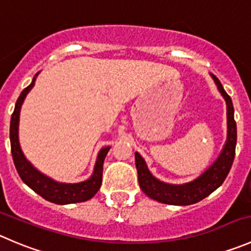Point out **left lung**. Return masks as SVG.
<instances>
[{"instance_id": "obj_1", "label": "left lung", "mask_w": 251, "mask_h": 251, "mask_svg": "<svg viewBox=\"0 0 251 251\" xmlns=\"http://www.w3.org/2000/svg\"><path fill=\"white\" fill-rule=\"evenodd\" d=\"M215 83L222 96L227 102V123L228 135L227 143L223 148L222 152L218 156L209 170L205 171L199 178L193 182L182 185L167 184L156 179L150 171L146 167L144 158L135 152V166L138 170V180L141 190L151 199L158 202L168 205H192L199 202L200 200L209 197L215 192L229 173L235 156V145H237V125L234 121V107H233L232 99L223 89L222 84L216 75H212Z\"/></svg>"}]
</instances>
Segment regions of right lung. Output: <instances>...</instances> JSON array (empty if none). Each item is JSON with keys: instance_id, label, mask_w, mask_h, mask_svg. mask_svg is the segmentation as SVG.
I'll use <instances>...</instances> for the list:
<instances>
[{"instance_id": "right-lung-1", "label": "right lung", "mask_w": 251, "mask_h": 251, "mask_svg": "<svg viewBox=\"0 0 251 251\" xmlns=\"http://www.w3.org/2000/svg\"><path fill=\"white\" fill-rule=\"evenodd\" d=\"M38 75V74H36ZM36 75L33 78V81L29 86H26L19 95L18 100L16 102L13 113L11 117V126H9V139H11V151L12 157H13L14 166L17 168L19 177L22 178L24 183L29 188L38 193L40 197L44 198L47 201H51L53 204L66 205L74 204V202L86 201L91 199L94 195L100 189L101 182H102V170L103 161L107 155L110 146L103 148L99 152L98 160H96L94 173L88 180L75 183V184H66V183H58L52 180L51 178L46 177L42 173L30 165V162L26 161L23 152L21 150L18 140V125H19V112H21L22 103L25 99L26 94L31 90L35 83Z\"/></svg>"}]
</instances>
